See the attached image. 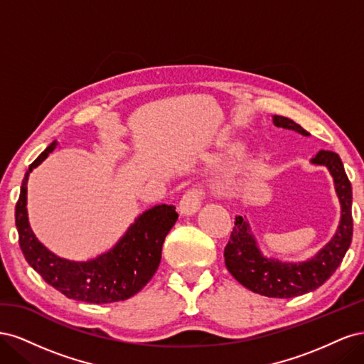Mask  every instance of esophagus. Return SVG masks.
Returning <instances> with one entry per match:
<instances>
[{"mask_svg":"<svg viewBox=\"0 0 364 364\" xmlns=\"http://www.w3.org/2000/svg\"><path fill=\"white\" fill-rule=\"evenodd\" d=\"M205 199V193L202 188H190L188 191H185L182 196V199L179 202V213L182 215H193L194 213L199 211V208Z\"/></svg>","mask_w":364,"mask_h":364,"instance_id":"esophagus-1","label":"esophagus"}]
</instances>
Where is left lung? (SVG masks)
<instances>
[{
    "label": "left lung",
    "mask_w": 364,
    "mask_h": 364,
    "mask_svg": "<svg viewBox=\"0 0 364 364\" xmlns=\"http://www.w3.org/2000/svg\"><path fill=\"white\" fill-rule=\"evenodd\" d=\"M277 127L294 130L308 136L310 134L293 119L273 115ZM316 165L328 167L334 179L336 193L341 206L340 223L331 241L318 250L311 259L302 262H282L279 259L266 258L257 247V241L250 232L245 217H235V226L225 247V264L229 273L246 289L267 297H289L310 293L331 278L352 241V186L345 173L343 162L334 151L321 150L311 159Z\"/></svg>",
    "instance_id": "left-lung-1"
}]
</instances>
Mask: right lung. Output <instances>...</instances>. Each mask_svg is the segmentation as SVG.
Wrapping results in <instances>:
<instances>
[{
    "label": "right lung",
    "mask_w": 364,
    "mask_h": 364,
    "mask_svg": "<svg viewBox=\"0 0 364 364\" xmlns=\"http://www.w3.org/2000/svg\"><path fill=\"white\" fill-rule=\"evenodd\" d=\"M56 147V141L30 164L15 208L19 246L30 266L51 287L70 299L90 304L126 301L146 287L161 262L164 240L178 220L173 205H156L142 213L118 243L86 262L63 259L51 253L33 234L27 215V181L33 168Z\"/></svg>",
    "instance_id": "1"
}]
</instances>
